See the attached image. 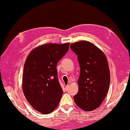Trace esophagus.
I'll return each mask as SVG.
<instances>
[{
    "instance_id": "1",
    "label": "esophagus",
    "mask_w": 130,
    "mask_h": 130,
    "mask_svg": "<svg viewBox=\"0 0 130 130\" xmlns=\"http://www.w3.org/2000/svg\"><path fill=\"white\" fill-rule=\"evenodd\" d=\"M65 89H66V90H68L69 89V85H67V86H66Z\"/></svg>"
}]
</instances>
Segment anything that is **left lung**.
I'll list each match as a JSON object with an SVG mask.
<instances>
[{
	"mask_svg": "<svg viewBox=\"0 0 130 130\" xmlns=\"http://www.w3.org/2000/svg\"><path fill=\"white\" fill-rule=\"evenodd\" d=\"M71 50L77 55L80 72L79 90L73 97L77 106L84 111L95 110L107 95L110 82L106 57L93 44L81 41L71 44Z\"/></svg>",
	"mask_w": 130,
	"mask_h": 130,
	"instance_id": "1",
	"label": "left lung"
}]
</instances>
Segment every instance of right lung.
<instances>
[{
    "label": "right lung",
    "mask_w": 130,
    "mask_h": 130,
    "mask_svg": "<svg viewBox=\"0 0 130 130\" xmlns=\"http://www.w3.org/2000/svg\"><path fill=\"white\" fill-rule=\"evenodd\" d=\"M69 47V43L44 44L31 51L25 62L23 93L32 107L42 114L53 112L61 100L63 90L57 65Z\"/></svg>",
    "instance_id": "right-lung-1"
}]
</instances>
